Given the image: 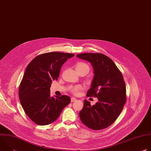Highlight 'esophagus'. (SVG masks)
<instances>
[{"label":"esophagus","mask_w":151,"mask_h":151,"mask_svg":"<svg viewBox=\"0 0 151 151\" xmlns=\"http://www.w3.org/2000/svg\"><path fill=\"white\" fill-rule=\"evenodd\" d=\"M76 98H75V97H72V98H71V101H72V102L75 101H76Z\"/></svg>","instance_id":"esophagus-1"}]
</instances>
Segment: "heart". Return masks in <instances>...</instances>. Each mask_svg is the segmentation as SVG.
I'll list each match as a JSON object with an SVG mask.
<instances>
[{
    "instance_id": "b5f03b06",
    "label": "heart",
    "mask_w": 151,
    "mask_h": 151,
    "mask_svg": "<svg viewBox=\"0 0 151 151\" xmlns=\"http://www.w3.org/2000/svg\"><path fill=\"white\" fill-rule=\"evenodd\" d=\"M76 69L77 72H78V73H80L82 72H84L86 73H88L89 72L90 70V67L87 64L84 63H78L76 64ZM82 89V87L81 85H75V86H70L69 87V90L73 94H78L79 92V91H81Z\"/></svg>"
}]
</instances>
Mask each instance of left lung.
I'll use <instances>...</instances> for the list:
<instances>
[{"mask_svg":"<svg viewBox=\"0 0 151 151\" xmlns=\"http://www.w3.org/2000/svg\"><path fill=\"white\" fill-rule=\"evenodd\" d=\"M76 56L92 64L94 76L87 96L99 100L93 106L84 100L80 119L92 130H102L116 120L125 104L126 87L123 76L114 62L104 54L82 53Z\"/></svg>","mask_w":151,"mask_h":151,"instance_id":"8db88e82","label":"left lung"}]
</instances>
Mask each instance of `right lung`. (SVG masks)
I'll use <instances>...</instances> for the list:
<instances>
[{
    "label": "right lung",
    "mask_w": 151,
    "mask_h": 151,
    "mask_svg": "<svg viewBox=\"0 0 151 151\" xmlns=\"http://www.w3.org/2000/svg\"><path fill=\"white\" fill-rule=\"evenodd\" d=\"M75 54L51 52L40 54L28 64L19 87L21 104L28 116L39 125L55 121L70 103L66 95L51 97L52 81L57 80L63 64Z\"/></svg>",
    "instance_id": "add662e5"
}]
</instances>
